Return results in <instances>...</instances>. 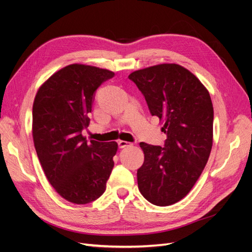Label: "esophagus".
<instances>
[{
	"label": "esophagus",
	"instance_id": "esophagus-1",
	"mask_svg": "<svg viewBox=\"0 0 252 252\" xmlns=\"http://www.w3.org/2000/svg\"><path fill=\"white\" fill-rule=\"evenodd\" d=\"M118 144H119V147H120V148H125V147L130 146V145H131V143H129V142H127V141H122V140H120V141L118 142Z\"/></svg>",
	"mask_w": 252,
	"mask_h": 252
}]
</instances>
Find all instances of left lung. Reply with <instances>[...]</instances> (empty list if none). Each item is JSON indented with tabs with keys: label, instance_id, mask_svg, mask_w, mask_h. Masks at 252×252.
<instances>
[{
	"label": "left lung",
	"instance_id": "1",
	"mask_svg": "<svg viewBox=\"0 0 252 252\" xmlns=\"http://www.w3.org/2000/svg\"><path fill=\"white\" fill-rule=\"evenodd\" d=\"M128 78L167 135L164 147L140 143L139 190L151 204L172 205L188 194L207 164L213 141L210 94L192 72L174 63L135 70Z\"/></svg>",
	"mask_w": 252,
	"mask_h": 252
}]
</instances>
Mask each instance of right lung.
I'll use <instances>...</instances> for the list:
<instances>
[{"instance_id": "right-lung-1", "label": "right lung", "mask_w": 252, "mask_h": 252, "mask_svg": "<svg viewBox=\"0 0 252 252\" xmlns=\"http://www.w3.org/2000/svg\"><path fill=\"white\" fill-rule=\"evenodd\" d=\"M114 72L71 64L53 73L37 90L32 107V138L45 175L56 191L73 204H88L106 189L117 142H88L95 90Z\"/></svg>"}]
</instances>
